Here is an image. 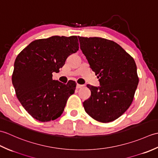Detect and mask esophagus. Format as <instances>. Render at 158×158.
Segmentation results:
<instances>
[{
    "label": "esophagus",
    "mask_w": 158,
    "mask_h": 158,
    "mask_svg": "<svg viewBox=\"0 0 158 158\" xmlns=\"http://www.w3.org/2000/svg\"><path fill=\"white\" fill-rule=\"evenodd\" d=\"M83 85H80V84H79V83H77V88L79 89V88H83Z\"/></svg>",
    "instance_id": "34e87169"
}]
</instances>
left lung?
Listing matches in <instances>:
<instances>
[{
	"label": "left lung",
	"instance_id": "obj_1",
	"mask_svg": "<svg viewBox=\"0 0 158 158\" xmlns=\"http://www.w3.org/2000/svg\"><path fill=\"white\" fill-rule=\"evenodd\" d=\"M80 48L90 68L98 75L100 86L87 85L89 98L83 102L85 112L98 122H110L132 104L139 77L135 60L122 47L100 37L78 36Z\"/></svg>",
	"mask_w": 158,
	"mask_h": 158
}]
</instances>
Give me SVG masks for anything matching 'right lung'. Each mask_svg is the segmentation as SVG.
Instances as JSON below:
<instances>
[{
	"mask_svg": "<svg viewBox=\"0 0 158 158\" xmlns=\"http://www.w3.org/2000/svg\"><path fill=\"white\" fill-rule=\"evenodd\" d=\"M78 50L77 36H53L31 42L17 56L12 83L17 98L33 118L46 122L62 115L76 83L53 80L52 73Z\"/></svg>",
	"mask_w": 158,
	"mask_h": 158,
	"instance_id": "right-lung-1",
	"label": "right lung"
}]
</instances>
